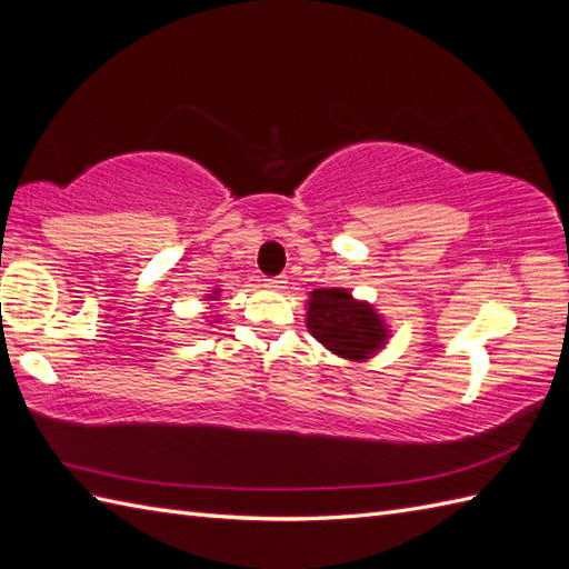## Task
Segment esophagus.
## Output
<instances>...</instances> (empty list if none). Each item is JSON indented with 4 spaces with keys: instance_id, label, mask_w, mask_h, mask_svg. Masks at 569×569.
Segmentation results:
<instances>
[{
    "instance_id": "obj_1",
    "label": "esophagus",
    "mask_w": 569,
    "mask_h": 569,
    "mask_svg": "<svg viewBox=\"0 0 569 569\" xmlns=\"http://www.w3.org/2000/svg\"><path fill=\"white\" fill-rule=\"evenodd\" d=\"M288 283L286 276H271V278H263V286L271 288V291H283Z\"/></svg>"
}]
</instances>
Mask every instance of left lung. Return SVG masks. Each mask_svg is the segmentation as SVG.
Segmentation results:
<instances>
[{"instance_id": "left-lung-1", "label": "left lung", "mask_w": 569, "mask_h": 569, "mask_svg": "<svg viewBox=\"0 0 569 569\" xmlns=\"http://www.w3.org/2000/svg\"><path fill=\"white\" fill-rule=\"evenodd\" d=\"M308 332L332 355L365 361L389 340L383 318L367 300H357L347 288H318L308 298Z\"/></svg>"}]
</instances>
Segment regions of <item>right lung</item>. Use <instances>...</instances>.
<instances>
[{"label":"right lung","instance_id":"1","mask_svg":"<svg viewBox=\"0 0 569 569\" xmlns=\"http://www.w3.org/2000/svg\"><path fill=\"white\" fill-rule=\"evenodd\" d=\"M217 296H220V288H214L212 293H208V300H217Z\"/></svg>","mask_w":569,"mask_h":569}]
</instances>
